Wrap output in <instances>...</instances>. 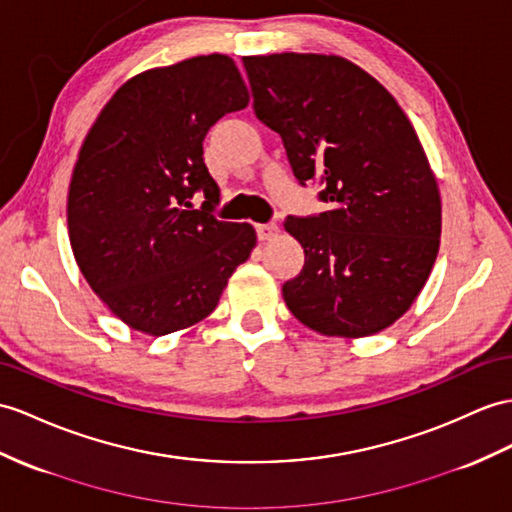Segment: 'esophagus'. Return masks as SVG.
Here are the masks:
<instances>
[{
    "mask_svg": "<svg viewBox=\"0 0 512 512\" xmlns=\"http://www.w3.org/2000/svg\"><path fill=\"white\" fill-rule=\"evenodd\" d=\"M278 232H280V228L276 226V223H258V226H256V234H258L260 241H269Z\"/></svg>",
    "mask_w": 512,
    "mask_h": 512,
    "instance_id": "1",
    "label": "esophagus"
}]
</instances>
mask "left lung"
I'll return each mask as SVG.
<instances>
[{"label": "left lung", "instance_id": "obj_1", "mask_svg": "<svg viewBox=\"0 0 512 512\" xmlns=\"http://www.w3.org/2000/svg\"><path fill=\"white\" fill-rule=\"evenodd\" d=\"M256 117L282 136L297 182L330 210L286 217L304 269L284 282L295 319L326 336L376 334L400 319L439 254L441 197L395 97L341 56H245Z\"/></svg>", "mask_w": 512, "mask_h": 512}]
</instances>
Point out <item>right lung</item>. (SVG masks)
<instances>
[{
  "mask_svg": "<svg viewBox=\"0 0 512 512\" xmlns=\"http://www.w3.org/2000/svg\"><path fill=\"white\" fill-rule=\"evenodd\" d=\"M249 104L234 60L195 56L149 69L110 97L69 184L76 263L130 328L162 336L208 317L256 245L249 223L219 221L206 132ZM195 192L205 204L193 209Z\"/></svg>",
  "mask_w": 512,
  "mask_h": 512,
  "instance_id": "right-lung-1",
  "label": "right lung"
}]
</instances>
